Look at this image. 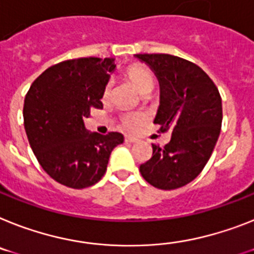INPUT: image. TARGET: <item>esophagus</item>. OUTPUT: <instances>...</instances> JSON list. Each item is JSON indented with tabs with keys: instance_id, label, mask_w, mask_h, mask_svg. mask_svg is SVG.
I'll list each match as a JSON object with an SVG mask.
<instances>
[{
	"instance_id": "1",
	"label": "esophagus",
	"mask_w": 254,
	"mask_h": 254,
	"mask_svg": "<svg viewBox=\"0 0 254 254\" xmlns=\"http://www.w3.org/2000/svg\"><path fill=\"white\" fill-rule=\"evenodd\" d=\"M125 142H127V143H135V142H137V139L133 137H125Z\"/></svg>"
}]
</instances>
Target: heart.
I'll use <instances>...</instances> for the list:
<instances>
[{"label": "heart", "instance_id": "b5f03b06", "mask_svg": "<svg viewBox=\"0 0 254 254\" xmlns=\"http://www.w3.org/2000/svg\"><path fill=\"white\" fill-rule=\"evenodd\" d=\"M125 76L131 81V84L137 87V90L142 94H147L155 86V76L147 67L142 64H133L125 69ZM111 93V84L108 82L103 89V99H107ZM146 123V117L139 112H127L121 117V125L125 130L137 131Z\"/></svg>", "mask_w": 254, "mask_h": 254}]
</instances>
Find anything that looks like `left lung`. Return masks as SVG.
<instances>
[{
  "instance_id": "left-lung-1",
  "label": "left lung",
  "mask_w": 254,
  "mask_h": 254,
  "mask_svg": "<svg viewBox=\"0 0 254 254\" xmlns=\"http://www.w3.org/2000/svg\"><path fill=\"white\" fill-rule=\"evenodd\" d=\"M159 78L160 107L153 124L170 131L164 147L152 143V157L140 164L147 182L176 190L201 173L222 125V99L216 84L192 62L169 54H137Z\"/></svg>"
}]
</instances>
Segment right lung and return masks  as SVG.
<instances>
[{
	"mask_svg": "<svg viewBox=\"0 0 254 254\" xmlns=\"http://www.w3.org/2000/svg\"><path fill=\"white\" fill-rule=\"evenodd\" d=\"M115 67L110 58L61 62L42 72L25 95L23 117L31 148L61 185L81 190L99 182L112 150L124 142L121 133H89L84 124L93 108H103V89Z\"/></svg>",
	"mask_w": 254,
	"mask_h": 254,
	"instance_id": "right-lung-1",
	"label": "right lung"
}]
</instances>
